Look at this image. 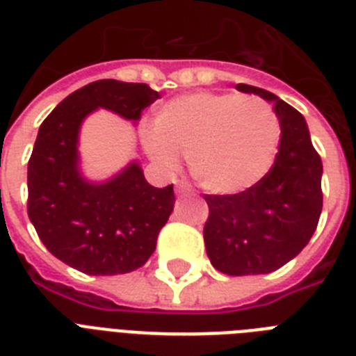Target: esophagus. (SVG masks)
Listing matches in <instances>:
<instances>
[{
	"label": "esophagus",
	"instance_id": "esophagus-1",
	"mask_svg": "<svg viewBox=\"0 0 356 356\" xmlns=\"http://www.w3.org/2000/svg\"><path fill=\"white\" fill-rule=\"evenodd\" d=\"M187 193H189V187L186 184H178L176 186V195H187Z\"/></svg>",
	"mask_w": 356,
	"mask_h": 356
}]
</instances>
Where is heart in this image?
Segmentation results:
<instances>
[{
	"instance_id": "heart-1",
	"label": "heart",
	"mask_w": 356,
	"mask_h": 356,
	"mask_svg": "<svg viewBox=\"0 0 356 356\" xmlns=\"http://www.w3.org/2000/svg\"><path fill=\"white\" fill-rule=\"evenodd\" d=\"M280 136L277 115L261 97L200 92L163 104L143 143L165 169H175L184 154L206 189L238 193L268 172Z\"/></svg>"
}]
</instances>
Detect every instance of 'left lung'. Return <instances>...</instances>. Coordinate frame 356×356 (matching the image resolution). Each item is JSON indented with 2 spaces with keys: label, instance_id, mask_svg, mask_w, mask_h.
<instances>
[{
  "label": "left lung",
  "instance_id": "1",
  "mask_svg": "<svg viewBox=\"0 0 356 356\" xmlns=\"http://www.w3.org/2000/svg\"><path fill=\"white\" fill-rule=\"evenodd\" d=\"M238 92L274 102L281 139L272 169L246 191L206 195L207 257L227 275L270 274L300 254L322 215V160L296 108L263 88L237 84Z\"/></svg>",
  "mask_w": 356,
  "mask_h": 356
}]
</instances>
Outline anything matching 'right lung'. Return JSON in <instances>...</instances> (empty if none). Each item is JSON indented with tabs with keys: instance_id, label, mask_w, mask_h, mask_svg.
<instances>
[{
	"instance_id": "add662e5",
	"label": "right lung",
	"mask_w": 356,
	"mask_h": 356,
	"mask_svg": "<svg viewBox=\"0 0 356 356\" xmlns=\"http://www.w3.org/2000/svg\"><path fill=\"white\" fill-rule=\"evenodd\" d=\"M156 99L160 93L147 84L104 79L67 95L40 124L27 167V213L45 248L71 268L129 274L154 254L175 207L172 186H150L138 161L110 180L90 181L81 170L79 132L97 108L136 123Z\"/></svg>"
}]
</instances>
